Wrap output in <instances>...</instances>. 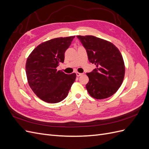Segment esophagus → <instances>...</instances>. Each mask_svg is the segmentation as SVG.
I'll return each mask as SVG.
<instances>
[{
    "instance_id": "34e87169",
    "label": "esophagus",
    "mask_w": 149,
    "mask_h": 149,
    "mask_svg": "<svg viewBox=\"0 0 149 149\" xmlns=\"http://www.w3.org/2000/svg\"><path fill=\"white\" fill-rule=\"evenodd\" d=\"M76 76H77L78 77H79V76H80L81 75L83 74V73H78V72H76Z\"/></svg>"
}]
</instances>
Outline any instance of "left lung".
I'll use <instances>...</instances> for the list:
<instances>
[{"instance_id": "8db88e82", "label": "left lung", "mask_w": 149, "mask_h": 149, "mask_svg": "<svg viewBox=\"0 0 149 149\" xmlns=\"http://www.w3.org/2000/svg\"><path fill=\"white\" fill-rule=\"evenodd\" d=\"M87 52L89 62L96 68L87 73L86 88L89 95L102 100L113 95L123 82L125 66L123 56L114 44L92 35H78Z\"/></svg>"}]
</instances>
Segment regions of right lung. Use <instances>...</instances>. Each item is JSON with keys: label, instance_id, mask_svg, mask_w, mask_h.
Returning <instances> with one entry per match:
<instances>
[{"label": "right lung", "instance_id": "obj_1", "mask_svg": "<svg viewBox=\"0 0 149 149\" xmlns=\"http://www.w3.org/2000/svg\"><path fill=\"white\" fill-rule=\"evenodd\" d=\"M75 36L56 38L40 44L29 56L25 70L28 83L40 99L57 103L66 97L76 79V73L65 74L57 71L63 63L65 53Z\"/></svg>", "mask_w": 149, "mask_h": 149}]
</instances>
